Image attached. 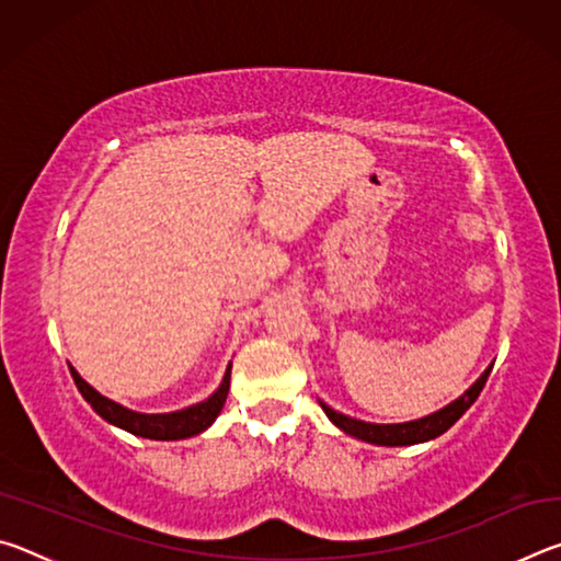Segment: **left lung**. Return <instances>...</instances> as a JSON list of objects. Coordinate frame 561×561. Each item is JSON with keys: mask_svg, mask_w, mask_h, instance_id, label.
<instances>
[{"mask_svg": "<svg viewBox=\"0 0 561 561\" xmlns=\"http://www.w3.org/2000/svg\"><path fill=\"white\" fill-rule=\"evenodd\" d=\"M492 371V366L488 368L485 374H482L478 381H474L468 391H465L458 401H453L450 405H445L443 411L433 413V415H425L421 421H411V423H393V425H376V423H364V421H356V417H348L344 413H336L334 408H329L321 403L324 408V413L334 421V425H339L341 431L354 435L358 440H366V443H376V445H413V443H423V440H431V438H438L445 431L450 428V425L458 421V417L468 411V408L478 401V396L482 388L488 383V376Z\"/></svg>", "mask_w": 561, "mask_h": 561, "instance_id": "8db88e82", "label": "left lung"}]
</instances>
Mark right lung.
Segmentation results:
<instances>
[{
	"label": "right lung",
	"mask_w": 561,
	"mask_h": 561,
	"mask_svg": "<svg viewBox=\"0 0 561 561\" xmlns=\"http://www.w3.org/2000/svg\"><path fill=\"white\" fill-rule=\"evenodd\" d=\"M71 368V366H69ZM230 368L227 366V374L222 378V386L207 398L203 403H195L185 408V411H175V413H158V415H148V413H136L128 411L118 403L108 401L106 396H101L96 388H91L83 378L73 371V383L79 388L81 396L91 403L93 411H96L103 421H108L118 428L128 431L133 435H140V438H150V440H183L190 438V435L203 433L207 425H210L217 415H220L227 391H230Z\"/></svg>",
	"instance_id": "add662e5"
}]
</instances>
